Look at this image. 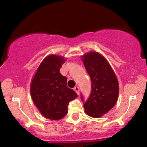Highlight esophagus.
I'll return each instance as SVG.
<instances>
[{
  "label": "esophagus",
  "instance_id": "1",
  "mask_svg": "<svg viewBox=\"0 0 147 147\" xmlns=\"http://www.w3.org/2000/svg\"><path fill=\"white\" fill-rule=\"evenodd\" d=\"M74 90H75V91L76 92L77 94H78V95H79V94H80V89H79V87H74Z\"/></svg>",
  "mask_w": 147,
  "mask_h": 147
}]
</instances>
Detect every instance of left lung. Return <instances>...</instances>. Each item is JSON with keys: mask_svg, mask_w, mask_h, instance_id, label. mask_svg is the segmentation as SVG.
I'll use <instances>...</instances> for the list:
<instances>
[{"mask_svg": "<svg viewBox=\"0 0 147 147\" xmlns=\"http://www.w3.org/2000/svg\"><path fill=\"white\" fill-rule=\"evenodd\" d=\"M82 58L92 84L91 93L87 101L84 102L81 94L84 111L92 117H100L109 112L117 101V78L110 65L100 53L90 52Z\"/></svg>", "mask_w": 147, "mask_h": 147, "instance_id": "1", "label": "left lung"}]
</instances>
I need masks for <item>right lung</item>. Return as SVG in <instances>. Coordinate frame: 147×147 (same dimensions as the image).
<instances>
[{
  "mask_svg": "<svg viewBox=\"0 0 147 147\" xmlns=\"http://www.w3.org/2000/svg\"><path fill=\"white\" fill-rule=\"evenodd\" d=\"M64 57L55 55L46 57L32 80L30 94L40 112L47 119L59 120L67 113L69 102L78 97L67 86V78L60 72Z\"/></svg>",
  "mask_w": 147,
  "mask_h": 147,
  "instance_id": "1",
  "label": "right lung"
}]
</instances>
